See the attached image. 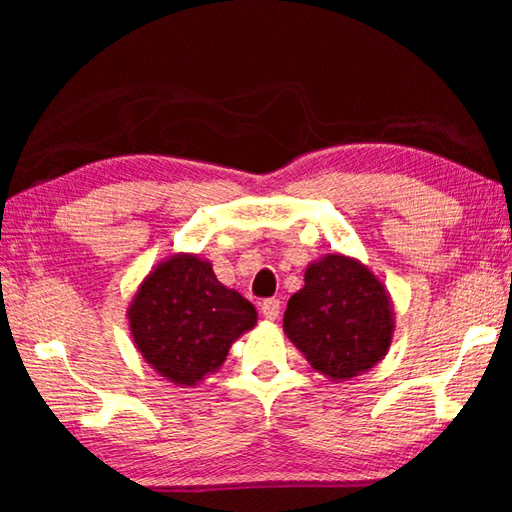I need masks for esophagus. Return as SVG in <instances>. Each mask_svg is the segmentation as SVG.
Instances as JSON below:
<instances>
[{
	"instance_id": "obj_1",
	"label": "esophagus",
	"mask_w": 512,
	"mask_h": 512,
	"mask_svg": "<svg viewBox=\"0 0 512 512\" xmlns=\"http://www.w3.org/2000/svg\"><path fill=\"white\" fill-rule=\"evenodd\" d=\"M262 316L266 320H275L277 316H280V300L275 298H268L262 302Z\"/></svg>"
}]
</instances>
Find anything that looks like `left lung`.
Here are the masks:
<instances>
[{
  "mask_svg": "<svg viewBox=\"0 0 512 512\" xmlns=\"http://www.w3.org/2000/svg\"><path fill=\"white\" fill-rule=\"evenodd\" d=\"M395 311L384 282L357 257L327 253L305 271L284 311V334L332 381L359 377L386 357Z\"/></svg>",
  "mask_w": 512,
  "mask_h": 512,
  "instance_id": "8db88e82",
  "label": "left lung"
}]
</instances>
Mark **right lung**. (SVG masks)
<instances>
[{
	"label": "right lung",
	"instance_id": "obj_1",
	"mask_svg": "<svg viewBox=\"0 0 512 512\" xmlns=\"http://www.w3.org/2000/svg\"><path fill=\"white\" fill-rule=\"evenodd\" d=\"M137 352L176 386H196L223 366L257 311L239 291L216 280L210 259L176 253L144 277L128 305Z\"/></svg>",
	"mask_w": 512,
	"mask_h": 512
}]
</instances>
